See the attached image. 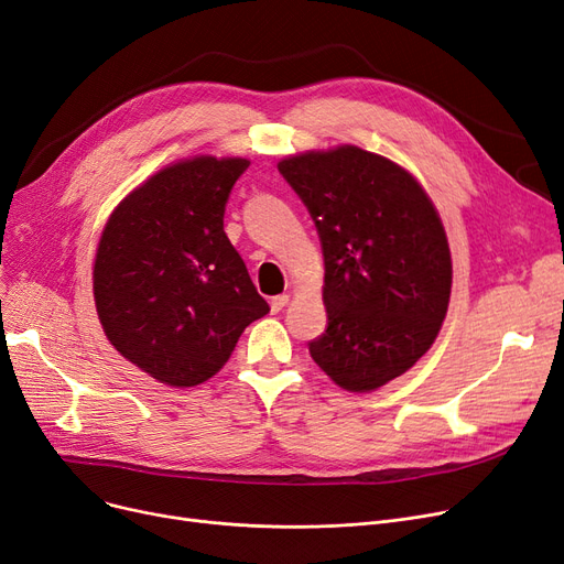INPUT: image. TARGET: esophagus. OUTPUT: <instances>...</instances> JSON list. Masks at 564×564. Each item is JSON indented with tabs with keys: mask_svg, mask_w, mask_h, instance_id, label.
Returning <instances> with one entry per match:
<instances>
[{
	"mask_svg": "<svg viewBox=\"0 0 564 564\" xmlns=\"http://www.w3.org/2000/svg\"><path fill=\"white\" fill-rule=\"evenodd\" d=\"M288 302H290V297H288V295H276V297H271L269 306H271V311H274V314H279V311H281Z\"/></svg>",
	"mask_w": 564,
	"mask_h": 564,
	"instance_id": "obj_1",
	"label": "esophagus"
}]
</instances>
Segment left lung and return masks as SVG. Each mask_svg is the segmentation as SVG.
<instances>
[{"label": "left lung", "instance_id": "obj_1", "mask_svg": "<svg viewBox=\"0 0 564 564\" xmlns=\"http://www.w3.org/2000/svg\"><path fill=\"white\" fill-rule=\"evenodd\" d=\"M279 172L323 246L327 327L311 358L350 392L402 377L434 344L451 300V250L432 199L400 164L358 145L285 158Z\"/></svg>", "mask_w": 564, "mask_h": 564}]
</instances>
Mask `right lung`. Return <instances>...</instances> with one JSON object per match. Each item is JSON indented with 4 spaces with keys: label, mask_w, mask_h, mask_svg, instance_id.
Here are the masks:
<instances>
[{
    "label": "right lung",
    "mask_w": 564,
    "mask_h": 564,
    "mask_svg": "<svg viewBox=\"0 0 564 564\" xmlns=\"http://www.w3.org/2000/svg\"><path fill=\"white\" fill-rule=\"evenodd\" d=\"M248 164L199 155L164 166L104 227L93 271L99 323L120 356L160 383L212 379L241 332L269 314L223 229Z\"/></svg>",
    "instance_id": "obj_1"
}]
</instances>
